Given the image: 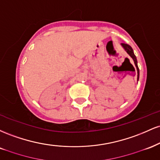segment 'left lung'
Segmentation results:
<instances>
[{"label": "left lung", "instance_id": "left-lung-1", "mask_svg": "<svg viewBox=\"0 0 160 160\" xmlns=\"http://www.w3.org/2000/svg\"><path fill=\"white\" fill-rule=\"evenodd\" d=\"M121 46H122V48H123L125 50H126V52H127L128 54L132 57V59H133V61H134V63H135V67H136V68H137V73H138V78H137V80H138H138H139V68H138V61H137L136 56H135V54H134L133 49H132V48L131 47H130L129 45L126 44V43H121Z\"/></svg>", "mask_w": 160, "mask_h": 160}]
</instances>
